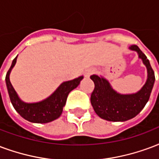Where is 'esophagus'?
<instances>
[{
	"mask_svg": "<svg viewBox=\"0 0 159 159\" xmlns=\"http://www.w3.org/2000/svg\"><path fill=\"white\" fill-rule=\"evenodd\" d=\"M94 72V69H88V70H85V72H84V76H87V77H89L92 75V74Z\"/></svg>",
	"mask_w": 159,
	"mask_h": 159,
	"instance_id": "34e87169",
	"label": "esophagus"
}]
</instances>
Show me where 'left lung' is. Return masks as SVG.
Masks as SVG:
<instances>
[{
    "instance_id": "left-lung-1",
    "label": "left lung",
    "mask_w": 159,
    "mask_h": 159,
    "mask_svg": "<svg viewBox=\"0 0 159 159\" xmlns=\"http://www.w3.org/2000/svg\"><path fill=\"white\" fill-rule=\"evenodd\" d=\"M130 49L138 53L148 69V80L139 92L134 94H120L106 79L97 75L90 76L94 83L91 94L92 106L98 116L109 121H125L137 116L148 103L153 88L154 71L147 56L136 44L130 45Z\"/></svg>"
}]
</instances>
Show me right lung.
I'll return each instance as SVG.
<instances>
[{
  "instance_id": "1",
  "label": "right lung",
  "mask_w": 159,
  "mask_h": 159,
  "mask_svg": "<svg viewBox=\"0 0 159 159\" xmlns=\"http://www.w3.org/2000/svg\"><path fill=\"white\" fill-rule=\"evenodd\" d=\"M17 57V56L12 61L11 66L6 76L8 94L14 109L23 118L34 123H48L59 118L61 115L69 93L79 85L83 76H79L78 78L63 83L51 96L41 102L24 103L18 98L9 79V75L14 65L16 64Z\"/></svg>"
}]
</instances>
